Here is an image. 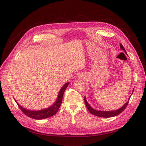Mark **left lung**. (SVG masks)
Here are the masks:
<instances>
[{"label":"left lung","mask_w":146,"mask_h":146,"mask_svg":"<svg viewBox=\"0 0 146 146\" xmlns=\"http://www.w3.org/2000/svg\"><path fill=\"white\" fill-rule=\"evenodd\" d=\"M120 48L123 50L125 51V53H126V50L125 49V48L123 46V45L121 44H120ZM132 92V93H133ZM131 98H129V99H128V101L126 102V103L122 107H121L120 109H118L117 110L115 111H98L94 109H93V108H91V106L88 104V103L87 102V100H86V98L85 97L84 98V101H85V104L86 105V106H87V109L88 110L89 112L92 114L93 115H94L96 116H98V117H104V118H109V117H114L116 115H119L121 112H122L124 110H125V108H126L127 105H128L129 99H130Z\"/></svg>","instance_id":"8db88e82"}]
</instances>
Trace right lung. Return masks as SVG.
I'll return each mask as SVG.
<instances>
[{
	"label": "right lung",
	"mask_w": 146,
	"mask_h": 146,
	"mask_svg": "<svg viewBox=\"0 0 146 146\" xmlns=\"http://www.w3.org/2000/svg\"><path fill=\"white\" fill-rule=\"evenodd\" d=\"M68 84L69 83L67 82L66 84L63 85V87L61 88L60 91H59L58 96V98L56 102L51 106L44 110H42L40 111H31V110H26L24 108H23L22 106H21L15 100V101L16 102V103H17V104L18 105L19 108L21 110V111L23 112V113H24L26 115L28 116L29 117L34 118V119H36V120H41V119H44V118H48L54 115L57 113L62 103L64 93L65 90H66V89L67 88Z\"/></svg>",
	"instance_id": "1"
}]
</instances>
